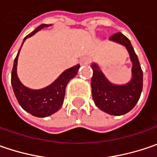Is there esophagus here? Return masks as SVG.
Masks as SVG:
<instances>
[{
  "mask_svg": "<svg viewBox=\"0 0 157 157\" xmlns=\"http://www.w3.org/2000/svg\"><path fill=\"white\" fill-rule=\"evenodd\" d=\"M80 63H81V65H87V64H89V59L86 58H82L81 59V60H80Z\"/></svg>",
  "mask_w": 157,
  "mask_h": 157,
  "instance_id": "34e87169",
  "label": "esophagus"
}]
</instances>
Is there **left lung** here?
Masks as SVG:
<instances>
[{
    "instance_id": "1",
    "label": "left lung",
    "mask_w": 157,
    "mask_h": 157,
    "mask_svg": "<svg viewBox=\"0 0 157 157\" xmlns=\"http://www.w3.org/2000/svg\"><path fill=\"white\" fill-rule=\"evenodd\" d=\"M109 40L126 47L133 64L132 78L125 84H114L107 79L99 66L93 62L90 65L93 70L92 97L100 110L110 115L120 116L130 112L139 101L142 91L143 74L132 44L125 35L118 32Z\"/></svg>"
}]
</instances>
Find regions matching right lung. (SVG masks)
Wrapping results in <instances>:
<instances>
[{"instance_id":"1","label":"right lung","mask_w":157,"mask_h":157,"mask_svg":"<svg viewBox=\"0 0 157 157\" xmlns=\"http://www.w3.org/2000/svg\"><path fill=\"white\" fill-rule=\"evenodd\" d=\"M51 25L52 24H41L36 30H34L24 38L22 45L17 52V57L14 60L11 73V85L19 105L24 111L38 118L49 117L60 109L64 101L66 86L71 79L77 75L80 68V65L77 64L68 69H66L50 85L39 90L30 89L20 82L17 73V60L24 41L28 38L35 35L38 31L44 27H50Z\"/></svg>"}]
</instances>
